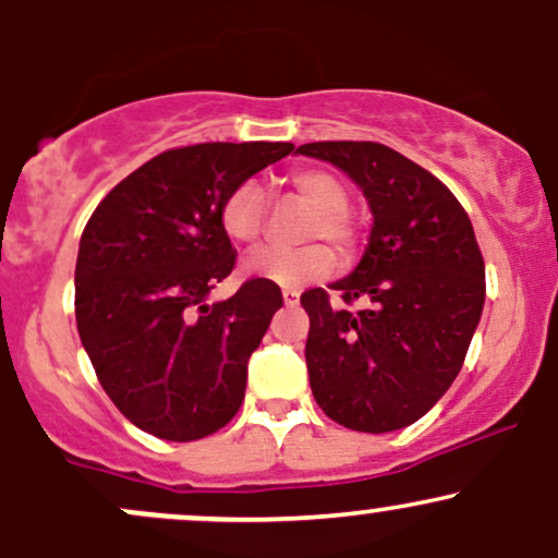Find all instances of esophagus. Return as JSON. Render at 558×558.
Masks as SVG:
<instances>
[{
  "mask_svg": "<svg viewBox=\"0 0 558 558\" xmlns=\"http://www.w3.org/2000/svg\"><path fill=\"white\" fill-rule=\"evenodd\" d=\"M283 301H286V306H296L299 304L296 288H283Z\"/></svg>",
  "mask_w": 558,
  "mask_h": 558,
  "instance_id": "1",
  "label": "esophagus"
}]
</instances>
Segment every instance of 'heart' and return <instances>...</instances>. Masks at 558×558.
Instances as JSON below:
<instances>
[{"mask_svg":"<svg viewBox=\"0 0 558 558\" xmlns=\"http://www.w3.org/2000/svg\"><path fill=\"white\" fill-rule=\"evenodd\" d=\"M293 194L315 207L306 235L325 239L349 246L354 241V226L349 217V185L336 172L323 168H306L288 175ZM267 196L257 181H243L226 196L220 207V226L235 243H254L265 230ZM248 275L270 283L296 288L312 280L325 278L336 267V257L325 243H306V246H265L243 262Z\"/></svg>","mask_w":558,"mask_h":558,"instance_id":"b5f03b06","label":"heart"}]
</instances>
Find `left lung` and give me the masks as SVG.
<instances>
[{"label": "left lung", "mask_w": 558, "mask_h": 558, "mask_svg": "<svg viewBox=\"0 0 558 558\" xmlns=\"http://www.w3.org/2000/svg\"><path fill=\"white\" fill-rule=\"evenodd\" d=\"M296 155L336 165L373 213L360 265L328 288L301 293L310 315L306 369L330 420L349 430L390 433L435 407L462 369L485 304L475 230L438 178L375 141H317Z\"/></svg>", "instance_id": "obj_1"}]
</instances>
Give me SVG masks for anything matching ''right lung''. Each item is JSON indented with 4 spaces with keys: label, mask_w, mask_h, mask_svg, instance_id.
<instances>
[{
    "label": "right lung",
    "mask_w": 558,
    "mask_h": 558,
    "mask_svg": "<svg viewBox=\"0 0 558 558\" xmlns=\"http://www.w3.org/2000/svg\"><path fill=\"white\" fill-rule=\"evenodd\" d=\"M293 144H196L141 165L99 202L75 262V323L101 388L144 433L198 440L226 427L283 293L246 280L207 301L235 252L220 207Z\"/></svg>",
    "instance_id": "1"
}]
</instances>
